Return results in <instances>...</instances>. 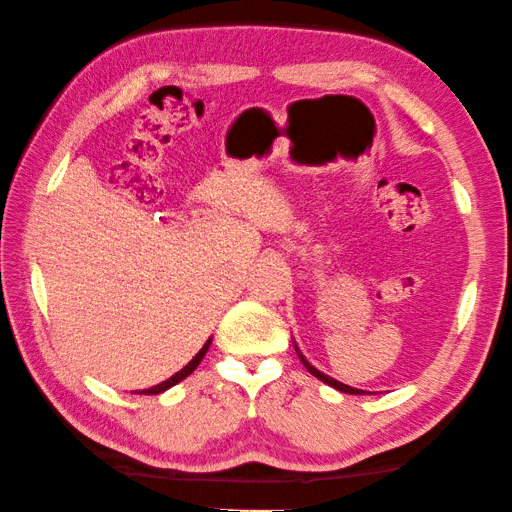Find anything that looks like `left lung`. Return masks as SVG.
<instances>
[{"instance_id": "1", "label": "left lung", "mask_w": 512, "mask_h": 512, "mask_svg": "<svg viewBox=\"0 0 512 512\" xmlns=\"http://www.w3.org/2000/svg\"><path fill=\"white\" fill-rule=\"evenodd\" d=\"M295 349H297V356H299V360H301V363H304V367H306V370H308V372H311V374L315 376V379H320L322 383H326V385H331V388H335V390H340V392H347V395H367V392H365V390L351 388V385H345V383L335 381V379H333V376H329V374H324V372H320V370H317V367H315V365H311V363H308V360H306V356H304V354H301V351H299V347H297V342H295Z\"/></svg>"}]
</instances>
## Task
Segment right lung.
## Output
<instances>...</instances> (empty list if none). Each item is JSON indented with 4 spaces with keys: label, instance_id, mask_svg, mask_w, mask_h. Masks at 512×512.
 I'll list each match as a JSON object with an SVG mask.
<instances>
[{
    "label": "right lung",
    "instance_id": "1",
    "mask_svg": "<svg viewBox=\"0 0 512 512\" xmlns=\"http://www.w3.org/2000/svg\"><path fill=\"white\" fill-rule=\"evenodd\" d=\"M211 340H213V338H208V340H206V345L199 349V354H197L195 358H192V360H190V363H188L186 367H183V370H179L177 374H174V376H170V379H167V381H163V383H158V385H154V388L140 390V395H161V392H165V390H170V388H172V385H177L179 381H183V379H186V376H190L192 372H195V370H197V365L201 363V358H204V356H206V351H208V347H211Z\"/></svg>",
    "mask_w": 512,
    "mask_h": 512
}]
</instances>
